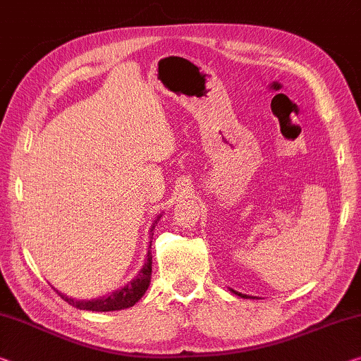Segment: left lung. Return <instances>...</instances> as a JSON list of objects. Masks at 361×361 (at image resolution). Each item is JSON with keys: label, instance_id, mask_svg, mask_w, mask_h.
I'll list each match as a JSON object with an SVG mask.
<instances>
[{"label": "left lung", "instance_id": "obj_1", "mask_svg": "<svg viewBox=\"0 0 361 361\" xmlns=\"http://www.w3.org/2000/svg\"><path fill=\"white\" fill-rule=\"evenodd\" d=\"M231 292L232 293H235V295H238V297H242V298H250L248 295H245V293H240V292H235L234 289H231ZM252 298H257V297H252Z\"/></svg>", "mask_w": 361, "mask_h": 361}]
</instances>
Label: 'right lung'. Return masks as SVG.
Returning a JSON list of instances; mask_svg holds the SVG:
<instances>
[{
    "label": "right lung",
    "instance_id": "obj_1",
    "mask_svg": "<svg viewBox=\"0 0 361 361\" xmlns=\"http://www.w3.org/2000/svg\"><path fill=\"white\" fill-rule=\"evenodd\" d=\"M161 216L163 214H158V218L153 221L152 231L154 229V224L158 223ZM149 248H152V242H149L145 263H143L142 269L138 271L134 279L127 282V284L124 287H121V289L109 292L108 295L92 298V300H75V298H71L58 290L56 292L64 302H68L72 307L79 310H87V312H118V310L134 307V305L143 297V293L147 292L149 281H152V250H149Z\"/></svg>",
    "mask_w": 361,
    "mask_h": 361
}]
</instances>
